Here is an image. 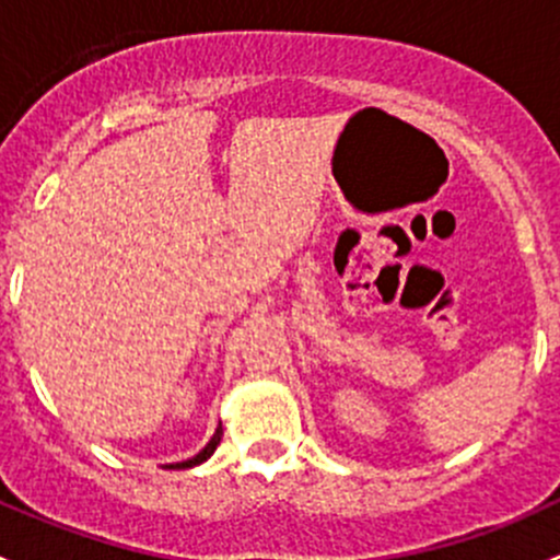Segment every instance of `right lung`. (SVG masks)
Returning a JSON list of instances; mask_svg holds the SVG:
<instances>
[{
  "label": "right lung",
  "mask_w": 560,
  "mask_h": 560,
  "mask_svg": "<svg viewBox=\"0 0 560 560\" xmlns=\"http://www.w3.org/2000/svg\"><path fill=\"white\" fill-rule=\"evenodd\" d=\"M219 442H222V422H219V428H217V431H213L211 442H208V444H206V447H202V450H200V453H197L195 457H189V460H180V463H171V466H167V468H191V466H200V463H206V460H208V457H211L213 453H217Z\"/></svg>",
  "instance_id": "add662e5"
}]
</instances>
